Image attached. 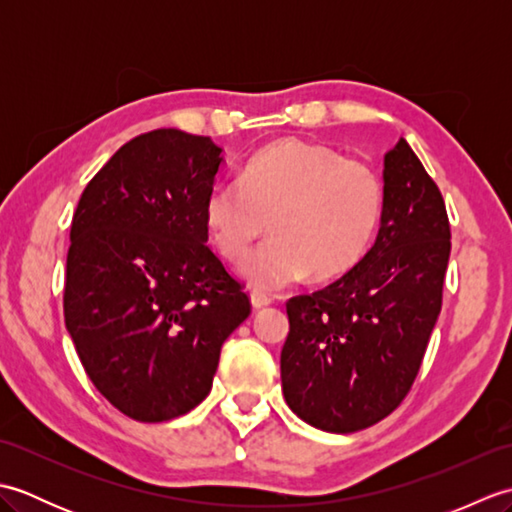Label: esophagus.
<instances>
[{
	"instance_id": "1",
	"label": "esophagus",
	"mask_w": 512,
	"mask_h": 512,
	"mask_svg": "<svg viewBox=\"0 0 512 512\" xmlns=\"http://www.w3.org/2000/svg\"><path fill=\"white\" fill-rule=\"evenodd\" d=\"M250 303H253L255 310H262V308L270 306V297L262 295V292H250Z\"/></svg>"
}]
</instances>
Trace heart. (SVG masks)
Wrapping results in <instances>:
<instances>
[{"instance_id": "b5f03b06", "label": "heart", "mask_w": 512, "mask_h": 512, "mask_svg": "<svg viewBox=\"0 0 512 512\" xmlns=\"http://www.w3.org/2000/svg\"><path fill=\"white\" fill-rule=\"evenodd\" d=\"M385 184L363 160L319 143L284 138L246 162L239 182H220L204 200V224L226 262H244L250 286L286 288L308 273L339 277L361 262L378 231Z\"/></svg>"}]
</instances>
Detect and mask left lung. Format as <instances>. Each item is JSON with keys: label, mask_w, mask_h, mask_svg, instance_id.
Returning a JSON list of instances; mask_svg holds the SVG:
<instances>
[{"label": "left lung", "mask_w": 512, "mask_h": 512, "mask_svg": "<svg viewBox=\"0 0 512 512\" xmlns=\"http://www.w3.org/2000/svg\"><path fill=\"white\" fill-rule=\"evenodd\" d=\"M383 180L367 255L334 284L286 303L284 398L330 433L372 427L405 400L442 308L451 228L438 184L405 138L385 154Z\"/></svg>", "instance_id": "1"}]
</instances>
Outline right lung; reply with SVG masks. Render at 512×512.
Masks as SVG:
<instances>
[{"mask_svg":"<svg viewBox=\"0 0 512 512\" xmlns=\"http://www.w3.org/2000/svg\"><path fill=\"white\" fill-rule=\"evenodd\" d=\"M220 167L209 136L154 129L107 160L72 217L65 328L94 387L138 422L198 407L250 314L206 246L204 200Z\"/></svg>","mask_w":512,"mask_h":512,"instance_id":"obj_1","label":"right lung"}]
</instances>
